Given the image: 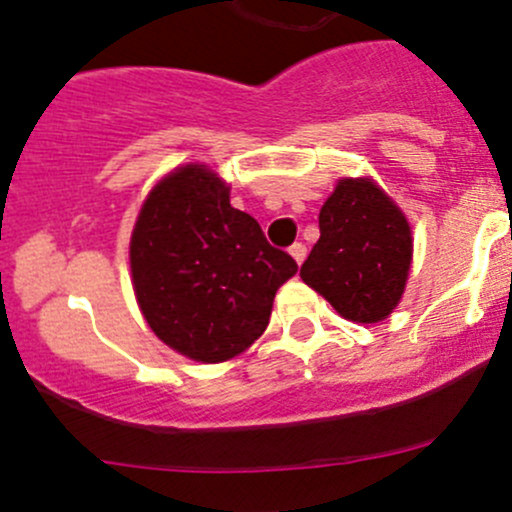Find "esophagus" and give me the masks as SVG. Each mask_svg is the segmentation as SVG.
<instances>
[{
    "mask_svg": "<svg viewBox=\"0 0 512 512\" xmlns=\"http://www.w3.org/2000/svg\"><path fill=\"white\" fill-rule=\"evenodd\" d=\"M289 255L294 257V262H297V265H302L304 257H307V247H304L302 242H294V245L289 247Z\"/></svg>",
    "mask_w": 512,
    "mask_h": 512,
    "instance_id": "esophagus-1",
    "label": "esophagus"
}]
</instances>
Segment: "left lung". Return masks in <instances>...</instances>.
I'll use <instances>...</instances> for the list:
<instances>
[{"mask_svg": "<svg viewBox=\"0 0 512 512\" xmlns=\"http://www.w3.org/2000/svg\"><path fill=\"white\" fill-rule=\"evenodd\" d=\"M411 247V227L394 200L369 178H344L319 210V240L299 275L342 317L374 324L404 294Z\"/></svg>", "mask_w": 512, "mask_h": 512, "instance_id": "obj_1", "label": "left lung"}]
</instances>
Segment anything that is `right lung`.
I'll return each instance as SVG.
<instances>
[{
	"label": "right lung",
	"instance_id": "1",
	"mask_svg": "<svg viewBox=\"0 0 512 512\" xmlns=\"http://www.w3.org/2000/svg\"><path fill=\"white\" fill-rule=\"evenodd\" d=\"M131 272L143 317L160 342L215 364L265 332L275 292L297 262L267 242L252 215L232 208L213 170L185 165L143 203Z\"/></svg>",
	"mask_w": 512,
	"mask_h": 512
}]
</instances>
